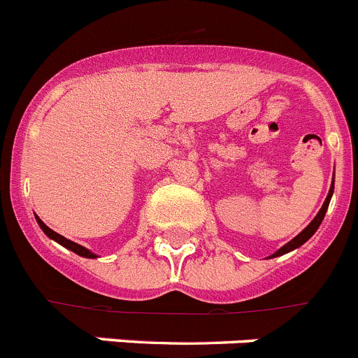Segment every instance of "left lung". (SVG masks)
Listing matches in <instances>:
<instances>
[{"mask_svg":"<svg viewBox=\"0 0 358 358\" xmlns=\"http://www.w3.org/2000/svg\"><path fill=\"white\" fill-rule=\"evenodd\" d=\"M331 195H334V181H331V185H330V192H328L327 199H324V204H322V206H321V210H319V213L315 215V217H314V220H312V222H310L308 226H306L305 229H303L301 233H299V235H297V236H294V238L290 240V242H287L285 245H283V248H280V249H278V251L274 252V255H271V256H268V258H276V256L287 255V252L294 251V249L301 248V245H303V243L306 242V240H310V238H312V235H314L315 231L319 229V226H321V222H322V218H324V215H327V210H328V206H330Z\"/></svg>","mask_w":358,"mask_h":358,"instance_id":"obj_1","label":"left lung"}]
</instances>
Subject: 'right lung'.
Returning a JSON list of instances; mask_svg holds the SVG:
<instances>
[{
    "label": "right lung",
    "mask_w": 358,
    "mask_h": 358,
    "mask_svg": "<svg viewBox=\"0 0 358 358\" xmlns=\"http://www.w3.org/2000/svg\"><path fill=\"white\" fill-rule=\"evenodd\" d=\"M36 218H37V224H39V227L44 231V235L48 236V238L55 240L57 243H61L62 248L69 249V251H73V252H75V255L82 256V258H98V256L94 255V252H91L90 249H85L84 245H78V243L71 242V240L64 238V236H62V235H59V233H55V231H53V229H50V227L46 226V224H44L43 220H41V218L37 217V215H36Z\"/></svg>",
    "instance_id": "1"
}]
</instances>
